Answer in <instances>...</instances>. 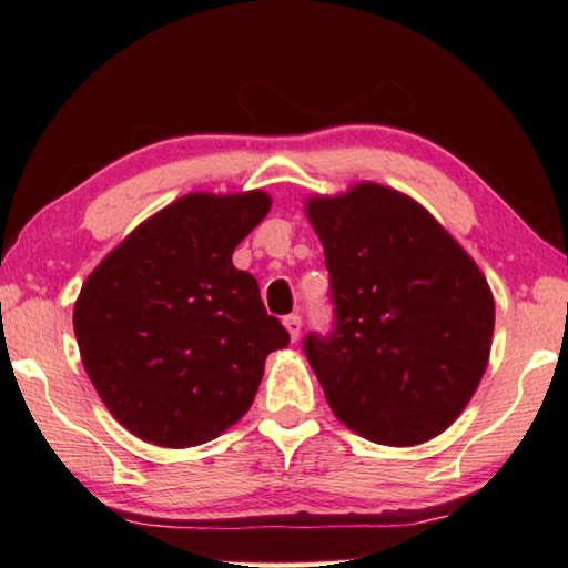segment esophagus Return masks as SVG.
<instances>
[{
  "instance_id": "obj_1",
  "label": "esophagus",
  "mask_w": 568,
  "mask_h": 568,
  "mask_svg": "<svg viewBox=\"0 0 568 568\" xmlns=\"http://www.w3.org/2000/svg\"><path fill=\"white\" fill-rule=\"evenodd\" d=\"M283 323H285V328H287V333H291L293 341L301 338V328H303V318H301V315H297V313L285 315Z\"/></svg>"
}]
</instances>
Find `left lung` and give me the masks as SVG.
Returning a JSON list of instances; mask_svg holds the SVG:
<instances>
[{
    "label": "left lung",
    "instance_id": "obj_1",
    "mask_svg": "<svg viewBox=\"0 0 568 568\" xmlns=\"http://www.w3.org/2000/svg\"><path fill=\"white\" fill-rule=\"evenodd\" d=\"M325 250L333 325L303 338L328 406L383 446L438 436L478 388L494 295L476 263L410 197L373 182L307 203Z\"/></svg>",
    "mask_w": 568,
    "mask_h": 568
}]
</instances>
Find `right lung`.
<instances>
[{
  "instance_id": "right-lung-1",
  "label": "right lung",
  "mask_w": 568,
  "mask_h": 568,
  "mask_svg": "<svg viewBox=\"0 0 568 568\" xmlns=\"http://www.w3.org/2000/svg\"><path fill=\"white\" fill-rule=\"evenodd\" d=\"M271 210L265 192H192L104 257L74 305L84 371L124 428L200 446L247 413L265 358L291 335L233 250Z\"/></svg>"
}]
</instances>
